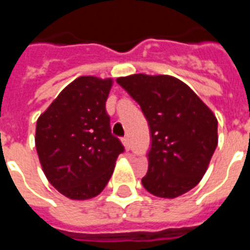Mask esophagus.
Returning <instances> with one entry per match:
<instances>
[{
  "instance_id": "1",
  "label": "esophagus",
  "mask_w": 250,
  "mask_h": 250,
  "mask_svg": "<svg viewBox=\"0 0 250 250\" xmlns=\"http://www.w3.org/2000/svg\"><path fill=\"white\" fill-rule=\"evenodd\" d=\"M122 142H123V146H125V150L128 151V150H130V148H131L130 139H128V138H123V139H122Z\"/></svg>"
}]
</instances>
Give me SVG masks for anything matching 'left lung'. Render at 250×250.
<instances>
[{
  "instance_id": "left-lung-1",
  "label": "left lung",
  "mask_w": 250,
  "mask_h": 250,
  "mask_svg": "<svg viewBox=\"0 0 250 250\" xmlns=\"http://www.w3.org/2000/svg\"><path fill=\"white\" fill-rule=\"evenodd\" d=\"M116 82L141 105L150 125L143 188L161 198H177L195 188L218 145L213 111L174 76L136 73Z\"/></svg>"
}]
</instances>
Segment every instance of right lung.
<instances>
[{
	"mask_svg": "<svg viewBox=\"0 0 250 250\" xmlns=\"http://www.w3.org/2000/svg\"><path fill=\"white\" fill-rule=\"evenodd\" d=\"M112 79L80 76L39 116L36 150L46 179L66 198L103 191L125 147L111 134L105 112Z\"/></svg>",
	"mask_w": 250,
	"mask_h": 250,
	"instance_id": "right-lung-1",
	"label": "right lung"
}]
</instances>
